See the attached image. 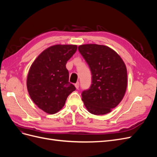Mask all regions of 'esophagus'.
Listing matches in <instances>:
<instances>
[{
    "mask_svg": "<svg viewBox=\"0 0 157 157\" xmlns=\"http://www.w3.org/2000/svg\"><path fill=\"white\" fill-rule=\"evenodd\" d=\"M75 86L76 87V88H77V89H78V88H79V83L77 82L76 84H75Z\"/></svg>",
    "mask_w": 157,
    "mask_h": 157,
    "instance_id": "34e87169",
    "label": "esophagus"
}]
</instances>
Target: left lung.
<instances>
[{
    "instance_id": "obj_1",
    "label": "left lung",
    "mask_w": 157,
    "mask_h": 157,
    "mask_svg": "<svg viewBox=\"0 0 157 157\" xmlns=\"http://www.w3.org/2000/svg\"><path fill=\"white\" fill-rule=\"evenodd\" d=\"M80 53L92 72V85L82 93L88 112L96 115L110 113L121 103L127 88V69L124 61L109 47L96 44L78 46Z\"/></svg>"
}]
</instances>
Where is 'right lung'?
Segmentation results:
<instances>
[{
	"mask_svg": "<svg viewBox=\"0 0 157 157\" xmlns=\"http://www.w3.org/2000/svg\"><path fill=\"white\" fill-rule=\"evenodd\" d=\"M77 50L73 44H56L38 56L27 78L29 96L37 107L48 114H55L64 106L70 94L76 90L69 82L67 61Z\"/></svg>",
	"mask_w": 157,
	"mask_h": 157,
	"instance_id": "obj_1",
	"label": "right lung"
}]
</instances>
